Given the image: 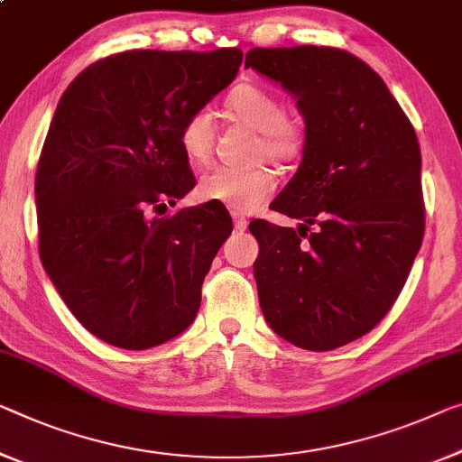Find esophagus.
<instances>
[{
    "mask_svg": "<svg viewBox=\"0 0 462 462\" xmlns=\"http://www.w3.org/2000/svg\"><path fill=\"white\" fill-rule=\"evenodd\" d=\"M234 228H236L238 232L246 230V219L243 216H238V213H234Z\"/></svg>",
    "mask_w": 462,
    "mask_h": 462,
    "instance_id": "obj_1",
    "label": "esophagus"
}]
</instances>
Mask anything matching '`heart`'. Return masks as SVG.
Returning a JSON list of instances; mask_svg holds the SVG:
<instances>
[{"mask_svg": "<svg viewBox=\"0 0 462 462\" xmlns=\"http://www.w3.org/2000/svg\"><path fill=\"white\" fill-rule=\"evenodd\" d=\"M228 109L238 122L259 133L253 153L254 162L270 160L284 168L305 153L307 124L297 116L286 114V103L278 93L257 82H240L228 95ZM216 134V116L209 107H197L184 116L178 130V143L192 163L203 165L211 160ZM275 184L278 178L265 165L251 170L217 168L201 178L199 197L232 211L249 213L267 201Z\"/></svg>", "mask_w": 462, "mask_h": 462, "instance_id": "b5f03b06", "label": "heart"}]
</instances>
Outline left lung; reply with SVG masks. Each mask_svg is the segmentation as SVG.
Here are the masks:
<instances>
[{
  "instance_id": "obj_1",
  "label": "left lung",
  "mask_w": 462,
  "mask_h": 462,
  "mask_svg": "<svg viewBox=\"0 0 462 462\" xmlns=\"http://www.w3.org/2000/svg\"><path fill=\"white\" fill-rule=\"evenodd\" d=\"M245 66L288 88L307 124L297 174L270 205L302 224H249L261 311L294 346H344L388 315L423 243L415 128L380 74L338 47H254Z\"/></svg>"
}]
</instances>
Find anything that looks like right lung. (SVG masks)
Wrapping results in <instances>:
<instances>
[{"label":"right lung","instance_id":"right-lung-1","mask_svg":"<svg viewBox=\"0 0 462 462\" xmlns=\"http://www.w3.org/2000/svg\"><path fill=\"white\" fill-rule=\"evenodd\" d=\"M243 51L133 50L85 68L61 95L34 176L39 257L103 342L143 350L187 329L232 232L224 205L164 216L195 187L184 116L236 77Z\"/></svg>","mask_w":462,"mask_h":462}]
</instances>
